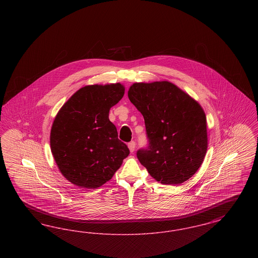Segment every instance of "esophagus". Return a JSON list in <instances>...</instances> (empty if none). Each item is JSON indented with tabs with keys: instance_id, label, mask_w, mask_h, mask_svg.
Returning a JSON list of instances; mask_svg holds the SVG:
<instances>
[{
	"instance_id": "34e87169",
	"label": "esophagus",
	"mask_w": 258,
	"mask_h": 258,
	"mask_svg": "<svg viewBox=\"0 0 258 258\" xmlns=\"http://www.w3.org/2000/svg\"><path fill=\"white\" fill-rule=\"evenodd\" d=\"M127 146H128V149H130V151H131V152H132V153H134V152H135V141H132V142H130V143H128V145H127Z\"/></svg>"
}]
</instances>
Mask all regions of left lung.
Here are the masks:
<instances>
[{"label":"left lung","mask_w":258,"mask_h":258,"mask_svg":"<svg viewBox=\"0 0 258 258\" xmlns=\"http://www.w3.org/2000/svg\"><path fill=\"white\" fill-rule=\"evenodd\" d=\"M143 115L147 148L137 159L161 184H182L201 166L208 147L206 115L200 104L168 81L135 83L127 93Z\"/></svg>","instance_id":"8db88e82"}]
</instances>
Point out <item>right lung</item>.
<instances>
[{
    "mask_svg": "<svg viewBox=\"0 0 258 258\" xmlns=\"http://www.w3.org/2000/svg\"><path fill=\"white\" fill-rule=\"evenodd\" d=\"M124 94L120 84L79 89L61 106L51 127L50 146L62 176L71 183L97 188L109 181L130 150L118 138L109 110Z\"/></svg>",
    "mask_w": 258,
    "mask_h": 258,
    "instance_id": "1",
    "label": "right lung"
}]
</instances>
